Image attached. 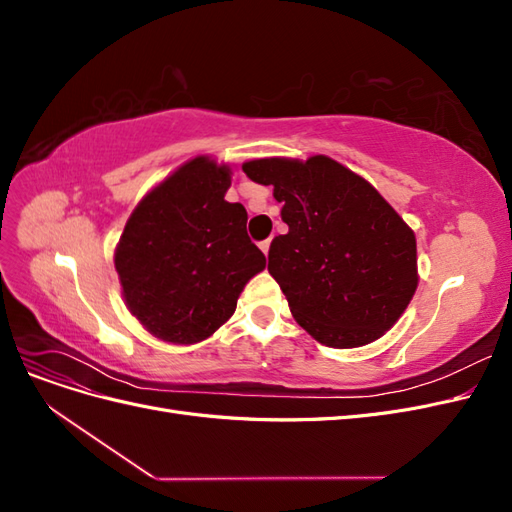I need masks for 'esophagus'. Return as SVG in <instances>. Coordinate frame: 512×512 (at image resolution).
<instances>
[{
	"label": "esophagus",
	"instance_id": "34e87169",
	"mask_svg": "<svg viewBox=\"0 0 512 512\" xmlns=\"http://www.w3.org/2000/svg\"><path fill=\"white\" fill-rule=\"evenodd\" d=\"M269 247H271V239H265V241H262V243H260V250H262V252H265V256L269 254Z\"/></svg>",
	"mask_w": 512,
	"mask_h": 512
}]
</instances>
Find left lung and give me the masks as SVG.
Wrapping results in <instances>:
<instances>
[{
	"label": "left lung",
	"instance_id": "8db88e82",
	"mask_svg": "<svg viewBox=\"0 0 512 512\" xmlns=\"http://www.w3.org/2000/svg\"><path fill=\"white\" fill-rule=\"evenodd\" d=\"M273 185L286 235L269 247V273L301 327L331 348L365 346L404 314L418 284L416 239L363 177L327 156L243 164Z\"/></svg>",
	"mask_w": 512,
	"mask_h": 512
}]
</instances>
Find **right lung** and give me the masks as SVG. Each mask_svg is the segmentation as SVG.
<instances>
[{"mask_svg":"<svg viewBox=\"0 0 512 512\" xmlns=\"http://www.w3.org/2000/svg\"><path fill=\"white\" fill-rule=\"evenodd\" d=\"M230 168L194 158L153 188L123 228L115 269L130 312L170 344H196L235 314L267 260L247 211L224 200Z\"/></svg>","mask_w":512,"mask_h":512,"instance_id":"right-lung-1","label":"right lung"}]
</instances>
